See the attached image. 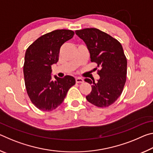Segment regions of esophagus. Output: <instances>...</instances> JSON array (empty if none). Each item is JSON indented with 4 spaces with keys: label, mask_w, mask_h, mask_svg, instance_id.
Here are the masks:
<instances>
[{
    "label": "esophagus",
    "mask_w": 153,
    "mask_h": 153,
    "mask_svg": "<svg viewBox=\"0 0 153 153\" xmlns=\"http://www.w3.org/2000/svg\"><path fill=\"white\" fill-rule=\"evenodd\" d=\"M76 83H83L84 81V79L82 78V77H77V78H76Z\"/></svg>",
    "instance_id": "34e87169"
}]
</instances>
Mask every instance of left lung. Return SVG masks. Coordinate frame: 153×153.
<instances>
[{
	"label": "left lung",
	"mask_w": 153,
	"mask_h": 153,
	"mask_svg": "<svg viewBox=\"0 0 153 153\" xmlns=\"http://www.w3.org/2000/svg\"><path fill=\"white\" fill-rule=\"evenodd\" d=\"M84 41L90 54V61L101 69L97 71L100 79H84L92 84V91L86 98L98 107H107L115 102L123 92L126 82L127 59L121 43L97 28L76 30Z\"/></svg>",
	"instance_id": "obj_1"
}]
</instances>
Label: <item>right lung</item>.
I'll list each match as a JSON object with an SVG mask.
<instances>
[{
    "label": "right lung",
    "mask_w": 153,
    "mask_h": 153,
    "mask_svg": "<svg viewBox=\"0 0 153 153\" xmlns=\"http://www.w3.org/2000/svg\"><path fill=\"white\" fill-rule=\"evenodd\" d=\"M74 35L72 30H54L40 36L27 48L24 65L25 88L30 100L38 109H55L76 84L72 76L60 78L55 76L53 81L51 75V65L59 61L61 46Z\"/></svg>",
    "instance_id": "right-lung-1"
}]
</instances>
